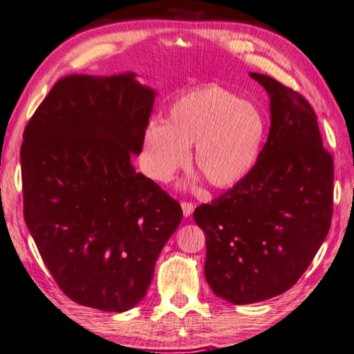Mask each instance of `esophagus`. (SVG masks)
<instances>
[{
  "instance_id": "34e87169",
  "label": "esophagus",
  "mask_w": 354,
  "mask_h": 354,
  "mask_svg": "<svg viewBox=\"0 0 354 354\" xmlns=\"http://www.w3.org/2000/svg\"><path fill=\"white\" fill-rule=\"evenodd\" d=\"M182 209H183V216L189 217L192 212H194V205L191 202H182Z\"/></svg>"
}]
</instances>
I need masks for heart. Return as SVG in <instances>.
I'll list each match as a JSON object with an SVG mask.
<instances>
[{
	"label": "heart",
	"instance_id": "heart-1",
	"mask_svg": "<svg viewBox=\"0 0 354 354\" xmlns=\"http://www.w3.org/2000/svg\"><path fill=\"white\" fill-rule=\"evenodd\" d=\"M169 123L151 122L145 152L152 178L163 182L189 160L214 188H232L254 168L266 137L260 111L222 86H205L177 98Z\"/></svg>",
	"mask_w": 354,
	"mask_h": 354
}]
</instances>
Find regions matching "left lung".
<instances>
[{
  "instance_id": "8db88e82",
  "label": "left lung",
  "mask_w": 354,
  "mask_h": 354,
  "mask_svg": "<svg viewBox=\"0 0 354 354\" xmlns=\"http://www.w3.org/2000/svg\"><path fill=\"white\" fill-rule=\"evenodd\" d=\"M270 95L271 128L252 171L196 208L206 237L205 277L216 296L245 305L290 290L328 234L333 157L308 100L252 72Z\"/></svg>"
}]
</instances>
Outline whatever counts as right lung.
I'll return each instance as SVG.
<instances>
[{
  "mask_svg": "<svg viewBox=\"0 0 354 354\" xmlns=\"http://www.w3.org/2000/svg\"><path fill=\"white\" fill-rule=\"evenodd\" d=\"M136 73L68 75L24 129V222L66 296L102 311L145 297L160 251L182 222L177 200L143 174L156 92Z\"/></svg>",
  "mask_w": 354,
  "mask_h": 354,
  "instance_id": "right-lung-1",
  "label": "right lung"
}]
</instances>
